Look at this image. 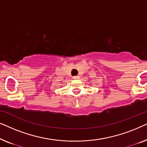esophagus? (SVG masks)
Returning <instances> with one entry per match:
<instances>
[{
    "mask_svg": "<svg viewBox=\"0 0 147 147\" xmlns=\"http://www.w3.org/2000/svg\"><path fill=\"white\" fill-rule=\"evenodd\" d=\"M79 78H80L79 76H74V77H73V79H74V80H77V79H79Z\"/></svg>",
    "mask_w": 147,
    "mask_h": 147,
    "instance_id": "34e87169",
    "label": "esophagus"
}]
</instances>
